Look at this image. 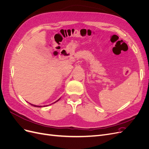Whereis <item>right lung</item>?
Returning a JSON list of instances; mask_svg holds the SVG:
<instances>
[{
    "instance_id": "add662e5",
    "label": "right lung",
    "mask_w": 149,
    "mask_h": 149,
    "mask_svg": "<svg viewBox=\"0 0 149 149\" xmlns=\"http://www.w3.org/2000/svg\"><path fill=\"white\" fill-rule=\"evenodd\" d=\"M31 104V106H34V107H41V106H35V105H33V104Z\"/></svg>"
}]
</instances>
